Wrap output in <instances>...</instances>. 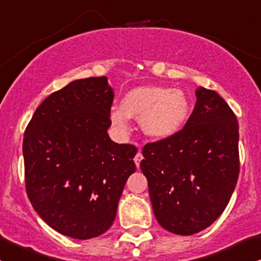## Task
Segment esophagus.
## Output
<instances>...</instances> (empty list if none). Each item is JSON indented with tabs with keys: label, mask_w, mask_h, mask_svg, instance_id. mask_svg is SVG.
<instances>
[{
	"label": "esophagus",
	"mask_w": 261,
	"mask_h": 261,
	"mask_svg": "<svg viewBox=\"0 0 261 261\" xmlns=\"http://www.w3.org/2000/svg\"><path fill=\"white\" fill-rule=\"evenodd\" d=\"M142 159H144V158H142V153L141 152H138V153H136V155H135V158H134V161H135V164H136V166H138V167H140V163H141V160H142Z\"/></svg>",
	"instance_id": "obj_1"
}]
</instances>
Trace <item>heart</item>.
I'll return each instance as SVG.
<instances>
[{
    "mask_svg": "<svg viewBox=\"0 0 261 261\" xmlns=\"http://www.w3.org/2000/svg\"><path fill=\"white\" fill-rule=\"evenodd\" d=\"M190 103L182 91L158 86H144L122 97L121 109L111 111V121L121 133L130 130V117L140 119L142 131L153 139H169L184 127Z\"/></svg>",
    "mask_w": 261,
    "mask_h": 261,
    "instance_id": "b5f03b06",
    "label": "heart"
}]
</instances>
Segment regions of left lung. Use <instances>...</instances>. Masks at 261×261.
Listing matches in <instances>:
<instances>
[{"mask_svg":"<svg viewBox=\"0 0 261 261\" xmlns=\"http://www.w3.org/2000/svg\"><path fill=\"white\" fill-rule=\"evenodd\" d=\"M142 155L156 220L174 234H196L223 214L238 182L237 116L215 91L199 87L185 126L145 145Z\"/></svg>","mask_w":261,"mask_h":261,"instance_id":"8db88e82","label":"left lung"}]
</instances>
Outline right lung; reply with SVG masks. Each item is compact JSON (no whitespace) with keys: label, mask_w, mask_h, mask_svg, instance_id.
Returning a JSON list of instances; mask_svg holds the SVG:
<instances>
[{"label":"right lung","mask_w":261,"mask_h":261,"mask_svg":"<svg viewBox=\"0 0 261 261\" xmlns=\"http://www.w3.org/2000/svg\"><path fill=\"white\" fill-rule=\"evenodd\" d=\"M112 101L106 76L72 81L43 100L24 130L29 200L46 224L73 239L108 231L136 170L138 149L109 138Z\"/></svg>","instance_id":"1"}]
</instances>
